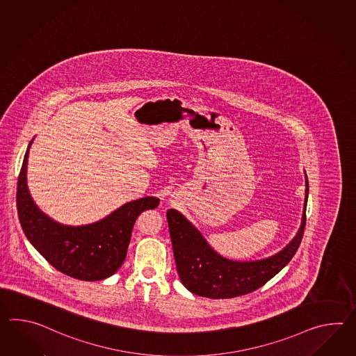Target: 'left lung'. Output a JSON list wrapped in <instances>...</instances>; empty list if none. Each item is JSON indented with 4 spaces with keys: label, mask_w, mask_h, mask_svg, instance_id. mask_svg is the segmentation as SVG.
Instances as JSON below:
<instances>
[{
    "label": "left lung",
    "mask_w": 356,
    "mask_h": 356,
    "mask_svg": "<svg viewBox=\"0 0 356 356\" xmlns=\"http://www.w3.org/2000/svg\"><path fill=\"white\" fill-rule=\"evenodd\" d=\"M307 180L302 222L298 235L282 252L261 261H234L223 258L207 244L204 237L182 214L167 211L177 273L182 284L195 295L209 299H231L253 293L284 268L299 249L305 221L309 184Z\"/></svg>",
    "instance_id": "1"
}]
</instances>
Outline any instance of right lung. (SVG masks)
Returning a JSON list of instances; mask_svg holds the SVG:
<instances>
[{"mask_svg": "<svg viewBox=\"0 0 356 356\" xmlns=\"http://www.w3.org/2000/svg\"><path fill=\"white\" fill-rule=\"evenodd\" d=\"M29 149L17 179L16 207L25 236L46 261L66 276L99 281L112 276L127 258L131 229L138 216L159 207V199L142 197L127 203L93 225L70 227L42 213L26 186Z\"/></svg>", "mask_w": 356, "mask_h": 356, "instance_id": "1", "label": "right lung"}]
</instances>
